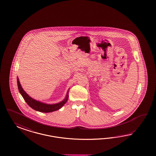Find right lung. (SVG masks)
Here are the masks:
<instances>
[{
  "instance_id": "add662e5",
  "label": "right lung",
  "mask_w": 156,
  "mask_h": 156,
  "mask_svg": "<svg viewBox=\"0 0 156 156\" xmlns=\"http://www.w3.org/2000/svg\"><path fill=\"white\" fill-rule=\"evenodd\" d=\"M17 83H18V87L19 92L22 95V96L23 97L24 99L25 100V101L26 102V103L28 104V106L30 107H31L32 109H33L35 110H37L38 112H42V113H50V112L56 111V110L61 109L67 101L68 97H69V95H68L69 91L67 93L66 98L62 101L60 102L59 103L51 104V105L42 103L41 102H39L35 99L32 98L24 91L23 88L22 87V86L19 82L18 77L17 78Z\"/></svg>"
}]
</instances>
